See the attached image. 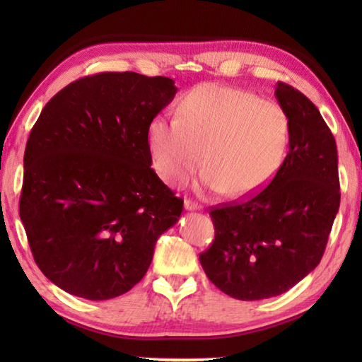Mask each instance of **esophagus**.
<instances>
[{
	"label": "esophagus",
	"instance_id": "esophagus-1",
	"mask_svg": "<svg viewBox=\"0 0 362 362\" xmlns=\"http://www.w3.org/2000/svg\"><path fill=\"white\" fill-rule=\"evenodd\" d=\"M199 209H201V205H199L197 202L191 201V199H185V210L193 211V210H199Z\"/></svg>",
	"mask_w": 362,
	"mask_h": 362
}]
</instances>
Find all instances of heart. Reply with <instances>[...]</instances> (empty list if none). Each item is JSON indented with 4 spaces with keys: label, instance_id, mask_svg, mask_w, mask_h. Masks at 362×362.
Returning <instances> with one entry per match:
<instances>
[{
    "label": "heart",
    "instance_id": "heart-1",
    "mask_svg": "<svg viewBox=\"0 0 362 362\" xmlns=\"http://www.w3.org/2000/svg\"><path fill=\"white\" fill-rule=\"evenodd\" d=\"M179 118L157 117L148 130L157 174L183 187L202 165V188L244 197L279 169L289 141V118L271 99L219 83H202L182 96Z\"/></svg>",
    "mask_w": 362,
    "mask_h": 362
}]
</instances>
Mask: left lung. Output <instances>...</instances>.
Instances as JSON below:
<instances>
[{"instance_id":"8db88e82","label":"left lung","mask_w":362,"mask_h":362,"mask_svg":"<svg viewBox=\"0 0 362 362\" xmlns=\"http://www.w3.org/2000/svg\"><path fill=\"white\" fill-rule=\"evenodd\" d=\"M275 96L289 118V152L255 194L214 206V240L199 255L214 286L238 300L280 296L324 255L339 210L336 140L317 107L284 82Z\"/></svg>"}]
</instances>
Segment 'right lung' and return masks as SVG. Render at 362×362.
<instances>
[{"label": "right lung", "mask_w": 362, "mask_h": 362, "mask_svg": "<svg viewBox=\"0 0 362 362\" xmlns=\"http://www.w3.org/2000/svg\"><path fill=\"white\" fill-rule=\"evenodd\" d=\"M174 81L134 71L71 82L43 107L25 151L20 218L37 266L56 286L109 300L140 281L183 199L151 168V121Z\"/></svg>", "instance_id": "right-lung-1"}]
</instances>
